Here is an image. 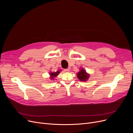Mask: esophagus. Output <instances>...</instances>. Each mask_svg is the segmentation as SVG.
I'll return each mask as SVG.
<instances>
[{"instance_id": "34e87169", "label": "esophagus", "mask_w": 133, "mask_h": 133, "mask_svg": "<svg viewBox=\"0 0 133 133\" xmlns=\"http://www.w3.org/2000/svg\"><path fill=\"white\" fill-rule=\"evenodd\" d=\"M64 71L66 72H68L69 71V70L68 69H64Z\"/></svg>"}]
</instances>
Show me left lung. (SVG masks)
<instances>
[{
	"label": "left lung",
	"mask_w": 133,
	"mask_h": 133,
	"mask_svg": "<svg viewBox=\"0 0 133 133\" xmlns=\"http://www.w3.org/2000/svg\"><path fill=\"white\" fill-rule=\"evenodd\" d=\"M79 69H80L79 72L77 73L78 78L81 81H86L89 77V74H88L84 69L81 68Z\"/></svg>",
	"instance_id": "1"
}]
</instances>
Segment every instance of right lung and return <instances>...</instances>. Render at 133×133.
<instances>
[{
  "mask_svg": "<svg viewBox=\"0 0 133 133\" xmlns=\"http://www.w3.org/2000/svg\"><path fill=\"white\" fill-rule=\"evenodd\" d=\"M60 70H58L57 72H50V78L52 80H54V78H55L59 73H60Z\"/></svg>",
  "mask_w": 133,
  "mask_h": 133,
  "instance_id": "1",
  "label": "right lung"
}]
</instances>
